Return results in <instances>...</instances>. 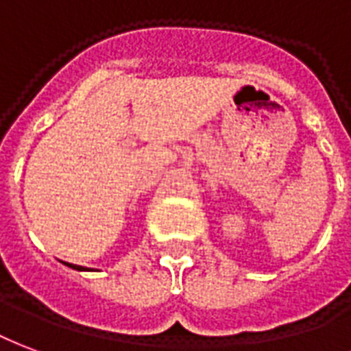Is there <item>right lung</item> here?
<instances>
[{
    "mask_svg": "<svg viewBox=\"0 0 351 351\" xmlns=\"http://www.w3.org/2000/svg\"><path fill=\"white\" fill-rule=\"evenodd\" d=\"M69 267H73V269H76V271H84V267H82V265H73V263H67Z\"/></svg>",
    "mask_w": 351,
    "mask_h": 351,
    "instance_id": "right-lung-1",
    "label": "right lung"
}]
</instances>
